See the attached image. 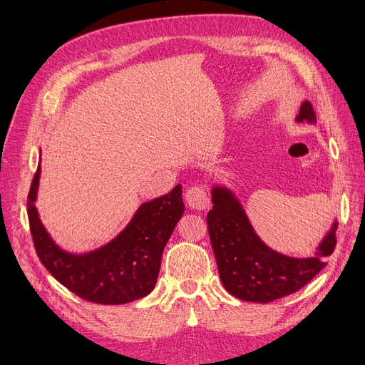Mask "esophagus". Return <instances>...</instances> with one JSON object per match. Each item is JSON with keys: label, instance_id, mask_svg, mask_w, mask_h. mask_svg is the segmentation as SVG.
Wrapping results in <instances>:
<instances>
[{"label": "esophagus", "instance_id": "obj_1", "mask_svg": "<svg viewBox=\"0 0 365 365\" xmlns=\"http://www.w3.org/2000/svg\"><path fill=\"white\" fill-rule=\"evenodd\" d=\"M186 203L194 210H205L209 207V197L203 187L200 186H191L186 191Z\"/></svg>", "mask_w": 365, "mask_h": 365}]
</instances>
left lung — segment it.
Returning a JSON list of instances; mask_svg holds the SVG:
<instances>
[{
	"mask_svg": "<svg viewBox=\"0 0 365 365\" xmlns=\"http://www.w3.org/2000/svg\"><path fill=\"white\" fill-rule=\"evenodd\" d=\"M297 124H317L308 100L300 106ZM212 209L207 214L209 238L212 244L220 279L233 297L268 303L299 291L326 267V257L335 249L338 221L308 257L280 253L267 245L255 230L242 202L226 183H212Z\"/></svg>",
	"mask_w": 365,
	"mask_h": 365,
	"instance_id": "8db88e82",
	"label": "left lung"
}]
</instances>
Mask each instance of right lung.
Segmentation results:
<instances>
[{
	"label": "right lung",
	"mask_w": 365,
	"mask_h": 365,
	"mask_svg": "<svg viewBox=\"0 0 365 365\" xmlns=\"http://www.w3.org/2000/svg\"><path fill=\"white\" fill-rule=\"evenodd\" d=\"M41 160L31 182L27 212L34 249L43 267L83 300L100 304H124L143 299L155 288L162 252L185 212L182 185L140 203L125 227L97 249L69 252L43 226L36 207Z\"/></svg>",
	"instance_id": "1"
}]
</instances>
